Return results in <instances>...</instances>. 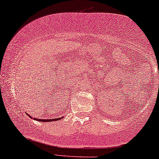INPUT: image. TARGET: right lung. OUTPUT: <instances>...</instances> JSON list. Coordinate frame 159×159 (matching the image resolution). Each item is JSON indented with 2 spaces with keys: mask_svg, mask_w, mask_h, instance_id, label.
<instances>
[{
  "mask_svg": "<svg viewBox=\"0 0 159 159\" xmlns=\"http://www.w3.org/2000/svg\"><path fill=\"white\" fill-rule=\"evenodd\" d=\"M31 118V116H29ZM61 118H56V119H50V120H42V119H36V118H34V120H37V121L39 122H51V121H56V120H61Z\"/></svg>",
  "mask_w": 159,
  "mask_h": 159,
  "instance_id": "add662e5",
  "label": "right lung"
}]
</instances>
